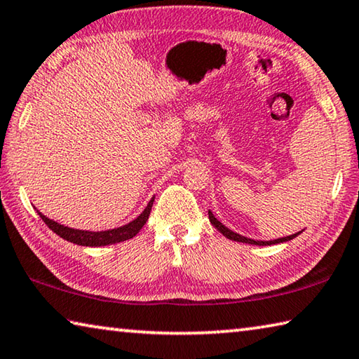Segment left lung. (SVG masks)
Returning <instances> with one entry per match:
<instances>
[{"mask_svg":"<svg viewBox=\"0 0 359 359\" xmlns=\"http://www.w3.org/2000/svg\"><path fill=\"white\" fill-rule=\"evenodd\" d=\"M209 220L210 223L214 224V226L220 231V233L224 236V238H228L231 241H236V242H244V244H252V245H271V244H280V242H287V241H291L294 239L297 234H301L302 231H299V233H294L291 236H287V238H280V239H274V241H255V239H250V238H245V236H241L238 233H234V231H231L229 228L224 226V224L222 222H218L215 215L212 214V212L209 210Z\"/></svg>","mask_w":359,"mask_h":359,"instance_id":"1","label":"left lung"}]
</instances>
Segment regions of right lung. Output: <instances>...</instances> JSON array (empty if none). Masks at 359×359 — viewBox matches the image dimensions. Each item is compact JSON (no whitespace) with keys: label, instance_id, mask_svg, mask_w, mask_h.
Here are the masks:
<instances>
[{"label":"right lung","instance_id":"right-lung-1","mask_svg":"<svg viewBox=\"0 0 359 359\" xmlns=\"http://www.w3.org/2000/svg\"><path fill=\"white\" fill-rule=\"evenodd\" d=\"M154 199L155 196L150 199L147 208H145L141 214H139L135 220H131L130 223L123 224V226L114 228V229H106V231H85V229H74L69 226H65V224H60L57 222L50 220V218L46 217L44 214L36 209L38 215L44 220V223L50 228L53 233L58 234L60 238H63L65 241L72 242V244L77 245H83V247H104V245H111V244H118V242L128 241L139 233L145 224V222L149 220L151 205H154Z\"/></svg>","mask_w":359,"mask_h":359}]
</instances>
